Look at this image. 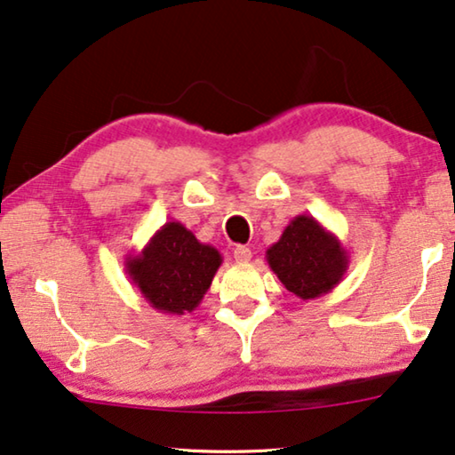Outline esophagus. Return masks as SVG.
<instances>
[{"instance_id":"obj_1","label":"esophagus","mask_w":455,"mask_h":455,"mask_svg":"<svg viewBox=\"0 0 455 455\" xmlns=\"http://www.w3.org/2000/svg\"><path fill=\"white\" fill-rule=\"evenodd\" d=\"M233 255H235V261H239V264H245V261L251 259V249L245 247V245H236Z\"/></svg>"}]
</instances>
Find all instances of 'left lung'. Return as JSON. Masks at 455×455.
<instances>
[{"label":"left lung","mask_w":455,"mask_h":455,"mask_svg":"<svg viewBox=\"0 0 455 455\" xmlns=\"http://www.w3.org/2000/svg\"><path fill=\"white\" fill-rule=\"evenodd\" d=\"M266 259L284 289L303 300L336 289L350 261L340 239L307 214L294 216Z\"/></svg>","instance_id":"obj_1"}]
</instances>
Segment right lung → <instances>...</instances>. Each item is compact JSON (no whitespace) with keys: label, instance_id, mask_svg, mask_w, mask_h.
I'll list each match as a JSON object with an SVG mask.
<instances>
[{"label":"right lung","instance_id":"right-lung-1","mask_svg":"<svg viewBox=\"0 0 455 455\" xmlns=\"http://www.w3.org/2000/svg\"><path fill=\"white\" fill-rule=\"evenodd\" d=\"M220 264L219 249L200 243L181 222L171 220L138 255H127L125 274L152 309L185 315L202 303Z\"/></svg>","mask_w":455,"mask_h":455}]
</instances>
